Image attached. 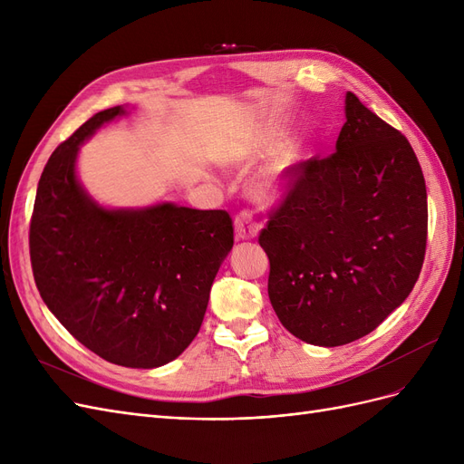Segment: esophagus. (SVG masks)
Returning <instances> with one entry per match:
<instances>
[{"label": "esophagus", "mask_w": 464, "mask_h": 464, "mask_svg": "<svg viewBox=\"0 0 464 464\" xmlns=\"http://www.w3.org/2000/svg\"><path fill=\"white\" fill-rule=\"evenodd\" d=\"M234 228H236V236L240 237V240H254L259 232V224L249 210H242V213L234 220Z\"/></svg>", "instance_id": "1"}]
</instances>
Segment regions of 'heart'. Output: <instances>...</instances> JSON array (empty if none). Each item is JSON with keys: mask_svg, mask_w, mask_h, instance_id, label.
I'll list each match as a JSON object with an SVG mask.
<instances>
[{"mask_svg": "<svg viewBox=\"0 0 464 464\" xmlns=\"http://www.w3.org/2000/svg\"><path fill=\"white\" fill-rule=\"evenodd\" d=\"M296 164V152L292 149L283 150L269 166L257 174L254 188L263 199H278L288 188L292 168Z\"/></svg>", "mask_w": 464, "mask_h": 464, "instance_id": "heart-1", "label": "heart"}]
</instances>
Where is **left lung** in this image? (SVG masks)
<instances>
[{"mask_svg": "<svg viewBox=\"0 0 464 464\" xmlns=\"http://www.w3.org/2000/svg\"><path fill=\"white\" fill-rule=\"evenodd\" d=\"M344 104L336 150L292 168L259 234L273 310L315 346L372 333L409 298L426 256V181L409 139L354 92Z\"/></svg>", "mask_w": 464, "mask_h": 464, "instance_id": "left-lung-1", "label": "left lung"}]
</instances>
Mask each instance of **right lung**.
<instances>
[{"label": "right lung", "mask_w": 464, "mask_h": 464, "mask_svg": "<svg viewBox=\"0 0 464 464\" xmlns=\"http://www.w3.org/2000/svg\"><path fill=\"white\" fill-rule=\"evenodd\" d=\"M98 111L52 152L31 218L34 283L75 339L125 368H159L199 333L218 266L234 246L227 210L159 203L104 208L81 188L79 147L102 123Z\"/></svg>", "instance_id": "obj_1"}]
</instances>
